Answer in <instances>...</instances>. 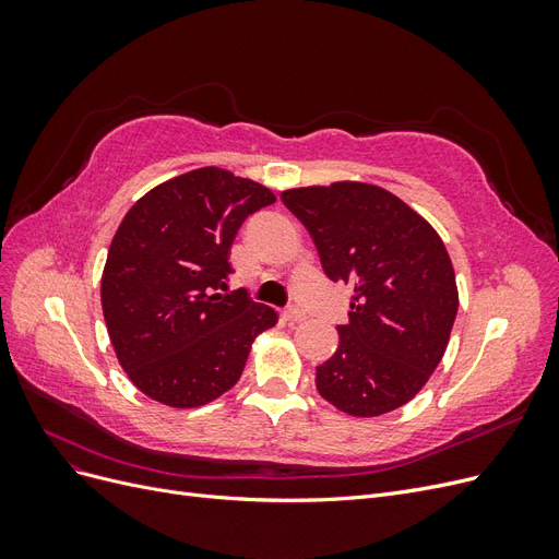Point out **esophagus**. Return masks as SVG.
I'll use <instances>...</instances> for the list:
<instances>
[{
  "mask_svg": "<svg viewBox=\"0 0 559 559\" xmlns=\"http://www.w3.org/2000/svg\"><path fill=\"white\" fill-rule=\"evenodd\" d=\"M284 319L292 321V324H298V321H306V312H302V310L296 308V306H292V308H286Z\"/></svg>",
  "mask_w": 559,
  "mask_h": 559,
  "instance_id": "1",
  "label": "esophagus"
}]
</instances>
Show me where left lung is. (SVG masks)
<instances>
[{
  "mask_svg": "<svg viewBox=\"0 0 559 559\" xmlns=\"http://www.w3.org/2000/svg\"><path fill=\"white\" fill-rule=\"evenodd\" d=\"M329 280L354 284L341 343L317 366L337 411L378 417L408 403L441 364L460 308L438 233L380 186L335 181L282 193Z\"/></svg>",
  "mask_w": 559,
  "mask_h": 559,
  "instance_id": "8db88e82",
  "label": "left lung"
}]
</instances>
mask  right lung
<instances>
[{"label": "right lung", "mask_w": 559, "mask_h": 559, "mask_svg": "<svg viewBox=\"0 0 559 559\" xmlns=\"http://www.w3.org/2000/svg\"><path fill=\"white\" fill-rule=\"evenodd\" d=\"M275 202L265 186L200 167L151 189L118 226L103 273V312L134 386L198 408L240 380L253 337L277 312L226 292L230 245L245 218Z\"/></svg>", "instance_id": "add662e5"}]
</instances>
